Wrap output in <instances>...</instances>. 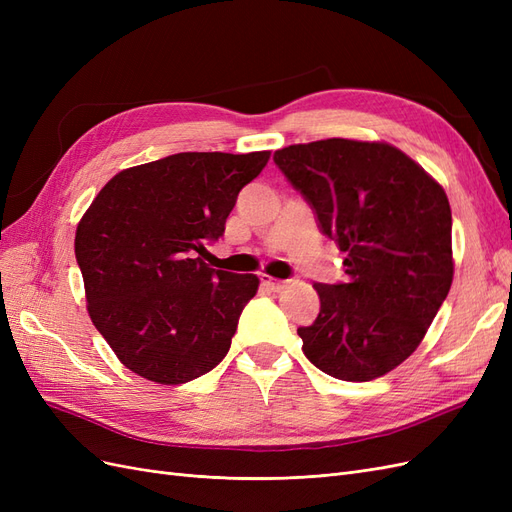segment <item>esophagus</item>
<instances>
[{
	"mask_svg": "<svg viewBox=\"0 0 512 512\" xmlns=\"http://www.w3.org/2000/svg\"><path fill=\"white\" fill-rule=\"evenodd\" d=\"M284 284H286V282L277 280V277H271V275H267V273L260 275V286L265 288V290H269V292H280V290L284 288Z\"/></svg>",
	"mask_w": 512,
	"mask_h": 512,
	"instance_id": "esophagus-1",
	"label": "esophagus"
}]
</instances>
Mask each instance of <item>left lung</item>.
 Listing matches in <instances>:
<instances>
[{
    "label": "left lung",
    "mask_w": 512,
    "mask_h": 512,
    "mask_svg": "<svg viewBox=\"0 0 512 512\" xmlns=\"http://www.w3.org/2000/svg\"><path fill=\"white\" fill-rule=\"evenodd\" d=\"M273 160L346 252V282L316 284L320 314L297 329L305 356L337 380L389 374L423 342L453 284L446 192L389 143L327 138Z\"/></svg>",
    "instance_id": "left-lung-1"
}]
</instances>
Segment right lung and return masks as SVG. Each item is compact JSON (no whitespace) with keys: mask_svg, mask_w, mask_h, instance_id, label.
Wrapping results in <instances>:
<instances>
[{"mask_svg":"<svg viewBox=\"0 0 512 512\" xmlns=\"http://www.w3.org/2000/svg\"><path fill=\"white\" fill-rule=\"evenodd\" d=\"M271 151H185L121 170L76 226L87 312L117 359L158 384L218 365L256 275L211 269L194 254L224 235L243 185Z\"/></svg>","mask_w":512,"mask_h":512,"instance_id":"obj_1","label":"right lung"}]
</instances>
